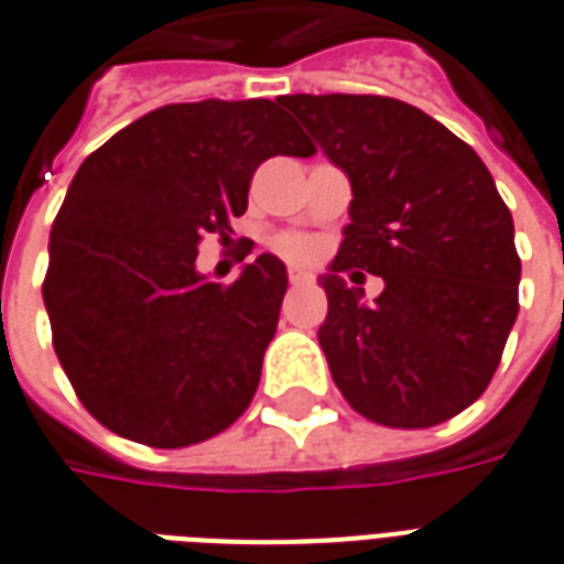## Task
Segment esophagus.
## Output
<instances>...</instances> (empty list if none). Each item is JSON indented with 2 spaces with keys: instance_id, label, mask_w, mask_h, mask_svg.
<instances>
[{
  "instance_id": "obj_1",
  "label": "esophagus",
  "mask_w": 564,
  "mask_h": 564,
  "mask_svg": "<svg viewBox=\"0 0 564 564\" xmlns=\"http://www.w3.org/2000/svg\"><path fill=\"white\" fill-rule=\"evenodd\" d=\"M286 278H290V283H293V286L311 283V274H307V271H302V269H290V274H286Z\"/></svg>"
}]
</instances>
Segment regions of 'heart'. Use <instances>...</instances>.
Returning <instances> with one entry per match:
<instances>
[{"mask_svg":"<svg viewBox=\"0 0 564 564\" xmlns=\"http://www.w3.org/2000/svg\"><path fill=\"white\" fill-rule=\"evenodd\" d=\"M274 250H278L283 259H290V262H314L319 253L317 241H314L311 235L302 232L278 235V238H274Z\"/></svg>","mask_w":564,"mask_h":564,"instance_id":"b5f03b06","label":"heart"}]
</instances>
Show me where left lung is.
Listing matches in <instances>:
<instances>
[{
    "label": "left lung",
    "mask_w": 564,
    "mask_h": 564,
    "mask_svg": "<svg viewBox=\"0 0 564 564\" xmlns=\"http://www.w3.org/2000/svg\"><path fill=\"white\" fill-rule=\"evenodd\" d=\"M350 184V226L323 278L319 347L356 414L429 429L477 402L520 311L513 217L484 160L447 127L390 96H283ZM388 286L375 306L340 271Z\"/></svg>",
    "instance_id": "8db88e82"
}]
</instances>
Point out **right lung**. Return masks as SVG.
Returning a JSON list of instances; mask_svg holds the SVG:
<instances>
[{
    "mask_svg": "<svg viewBox=\"0 0 564 564\" xmlns=\"http://www.w3.org/2000/svg\"><path fill=\"white\" fill-rule=\"evenodd\" d=\"M311 156L271 99L162 105L80 162L51 229L42 293L80 404L148 447H189L245 414L274 338L286 269L262 253L229 286L196 271L229 241L269 156Z\"/></svg>",
    "mask_w": 564,
    "mask_h": 564,
    "instance_id": "right-lung-1",
    "label": "right lung"
}]
</instances>
